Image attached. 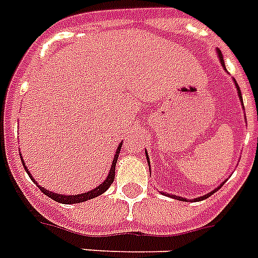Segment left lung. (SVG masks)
I'll use <instances>...</instances> for the list:
<instances>
[{"mask_svg": "<svg viewBox=\"0 0 258 258\" xmlns=\"http://www.w3.org/2000/svg\"><path fill=\"white\" fill-rule=\"evenodd\" d=\"M218 55H219V60H221L222 66H223V68H225V62H223V56H222L221 51H218ZM225 69H226V68H225ZM235 86H237V90H238L239 100H241V103H242V96H241V90H239V86H238V84H237V82H235ZM146 157H147V153H146ZM147 162H149V157H147ZM219 188H221V186H218V188H216V189H214V190H212V192H210V194L204 195V196H200V198H196V199H194V202H200V200L207 199V198H210V196H211L212 194H215L216 190L219 189ZM170 196H172L173 199L182 200V202H186V199H182V198H180V196H174V195H170Z\"/></svg>", "mask_w": 258, "mask_h": 258, "instance_id": "left-lung-1", "label": "left lung"}]
</instances>
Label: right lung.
Here are the masks:
<instances>
[{
	"label": "right lung",
	"instance_id": "obj_1",
	"mask_svg": "<svg viewBox=\"0 0 258 258\" xmlns=\"http://www.w3.org/2000/svg\"><path fill=\"white\" fill-rule=\"evenodd\" d=\"M121 145H123V143H119V146H117L116 154H115V157H113V161H112L111 170H109V173H108L107 178L104 180L103 184H100V185L96 186L94 189L89 190V192H85V194H81V195H69V196H66V195L54 194V192H51V190L44 189V188H43V186H40V185H37V186H39L43 194L47 195L48 198H51V199L55 200V202H58V203H62V204L82 203V202H86V200H90V199H93V198H97L98 195L104 194V192H105V190H107L108 188L111 186V184L113 182V180H115V166H116V162H117V157H119V153H120ZM20 158H21L23 166H24V169L27 170V173L29 174V177H31V178L33 180V177L31 176V173H29V170L27 169V166H25L24 161H23V157H20ZM33 181H35V180H33ZM36 184H37V182H36Z\"/></svg>",
	"mask_w": 258,
	"mask_h": 258
}]
</instances>
